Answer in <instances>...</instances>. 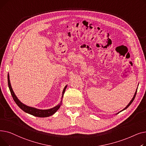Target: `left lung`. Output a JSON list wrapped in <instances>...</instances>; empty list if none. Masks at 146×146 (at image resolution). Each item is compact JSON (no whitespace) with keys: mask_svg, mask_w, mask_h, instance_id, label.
I'll use <instances>...</instances> for the list:
<instances>
[{"mask_svg":"<svg viewBox=\"0 0 146 146\" xmlns=\"http://www.w3.org/2000/svg\"><path fill=\"white\" fill-rule=\"evenodd\" d=\"M137 90H136V91H135V94H134V96H133V99H131V101H130V102H129V104H128V105H127V106L125 107V108L124 109H123V110H122V111H121L120 112H121V111H124V110H126V109H127V108H128V106H129L130 105H131V104H132V102H133V101L134 100V98H135V95H136V94H137ZM118 113H119V112H118Z\"/></svg>","mask_w":146,"mask_h":146,"instance_id":"1","label":"left lung"}]
</instances>
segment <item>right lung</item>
I'll return each instance as SVG.
<instances>
[{
    "mask_svg": "<svg viewBox=\"0 0 146 146\" xmlns=\"http://www.w3.org/2000/svg\"><path fill=\"white\" fill-rule=\"evenodd\" d=\"M7 82H8V86L10 90V92L11 93V95L12 96V98L13 99L14 101L17 104V105L19 107V108L24 111V112L32 115H34L35 117H50L52 115H53L54 113H56L57 112V111L60 108V106L61 105V101L60 102V104H59L58 105H57V106H56L55 107H54L52 108L51 109H48V110H39V109H36L35 108H33V107H31V106H28L24 104H22L19 99H18V98L17 97V96L15 95V93L13 92V89L12 88L11 85V82H10V80H9V73L7 74ZM67 88V85L64 87L63 91V94H62V98L63 97V95L65 92L66 89ZM61 98V99H62Z\"/></svg>",
    "mask_w": 146,
    "mask_h": 146,
    "instance_id": "1",
    "label": "right lung"
}]
</instances>
